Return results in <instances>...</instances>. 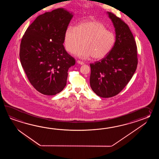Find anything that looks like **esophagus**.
I'll list each match as a JSON object with an SVG mask.
<instances>
[{
  "mask_svg": "<svg viewBox=\"0 0 159 159\" xmlns=\"http://www.w3.org/2000/svg\"><path fill=\"white\" fill-rule=\"evenodd\" d=\"M77 63H78V64H80V65L84 64V62H83V61H79V60H78V61H77Z\"/></svg>",
  "mask_w": 159,
  "mask_h": 159,
  "instance_id": "obj_1",
  "label": "esophagus"
}]
</instances>
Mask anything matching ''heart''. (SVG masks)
<instances>
[{"label":"heart","mask_w":159,"mask_h":159,"mask_svg":"<svg viewBox=\"0 0 159 159\" xmlns=\"http://www.w3.org/2000/svg\"><path fill=\"white\" fill-rule=\"evenodd\" d=\"M66 51L74 53L82 59L92 57L99 60L105 57L111 51L115 42L114 34L106 30L104 24L97 20H90L79 23L76 27L69 26L64 34Z\"/></svg>","instance_id":"1"}]
</instances>
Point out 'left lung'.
<instances>
[{"mask_svg":"<svg viewBox=\"0 0 159 159\" xmlns=\"http://www.w3.org/2000/svg\"><path fill=\"white\" fill-rule=\"evenodd\" d=\"M107 14L115 27V44L105 57L90 64V86L102 98L118 94L132 78L138 63L137 46L128 25L115 14Z\"/></svg>","mask_w":159,"mask_h":159,"instance_id":"8db88e82","label":"left lung"}]
</instances>
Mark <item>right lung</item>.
Here are the masks:
<instances>
[{"instance_id":"1","label":"right lung","mask_w":159,"mask_h":159,"mask_svg":"<svg viewBox=\"0 0 159 159\" xmlns=\"http://www.w3.org/2000/svg\"><path fill=\"white\" fill-rule=\"evenodd\" d=\"M73 15L57 8L38 16L21 41V64L30 84L41 94L53 95L66 84L75 59L65 51V30Z\"/></svg>"}]
</instances>
